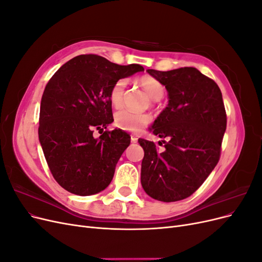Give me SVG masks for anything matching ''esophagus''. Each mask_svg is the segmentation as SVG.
<instances>
[{
	"instance_id": "esophagus-1",
	"label": "esophagus",
	"mask_w": 262,
	"mask_h": 262,
	"mask_svg": "<svg viewBox=\"0 0 262 262\" xmlns=\"http://www.w3.org/2000/svg\"><path fill=\"white\" fill-rule=\"evenodd\" d=\"M131 142H132V143H137L138 138L136 136H131Z\"/></svg>"
}]
</instances>
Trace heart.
<instances>
[{"mask_svg": "<svg viewBox=\"0 0 262 262\" xmlns=\"http://www.w3.org/2000/svg\"><path fill=\"white\" fill-rule=\"evenodd\" d=\"M139 84L141 85L148 97L153 100H160L165 93L164 85L156 80L155 77L149 75H143L139 77ZM125 80H118L112 87L109 94V99L112 105L116 108L120 107L125 90ZM150 122V116L147 114L133 113L130 110L121 109L115 115V124L119 129L131 132H139Z\"/></svg>", "mask_w": 262, "mask_h": 262, "instance_id": "1", "label": "heart"}]
</instances>
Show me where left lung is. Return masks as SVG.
Instances as JSON below:
<instances>
[{
	"mask_svg": "<svg viewBox=\"0 0 262 262\" xmlns=\"http://www.w3.org/2000/svg\"><path fill=\"white\" fill-rule=\"evenodd\" d=\"M146 72L168 93L167 107L149 130L168 141H162L165 148L158 150L154 142L139 139L144 149L141 184L153 199L175 202L191 195L220 160L224 102L217 84L195 68Z\"/></svg>",
	"mask_w": 262,
	"mask_h": 262,
	"instance_id": "1",
	"label": "left lung"
}]
</instances>
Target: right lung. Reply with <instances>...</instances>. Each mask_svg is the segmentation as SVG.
Returning <instances> with one entry per match:
<instances>
[{
    "mask_svg": "<svg viewBox=\"0 0 262 262\" xmlns=\"http://www.w3.org/2000/svg\"><path fill=\"white\" fill-rule=\"evenodd\" d=\"M144 71L119 66L96 54L71 59L47 84L40 104L39 142L53 178L69 192L92 195L113 180L116 165L130 145L120 129L104 131L114 121L109 99L113 85Z\"/></svg>",
    "mask_w": 262,
    "mask_h": 262,
    "instance_id": "1",
    "label": "right lung"
}]
</instances>
